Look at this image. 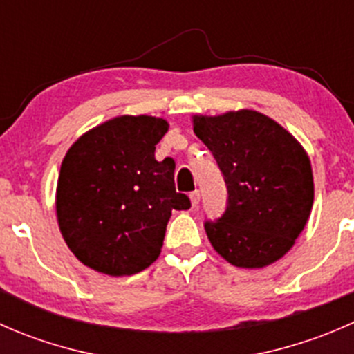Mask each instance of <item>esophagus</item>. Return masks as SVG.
<instances>
[{"label": "esophagus", "mask_w": 354, "mask_h": 354, "mask_svg": "<svg viewBox=\"0 0 354 354\" xmlns=\"http://www.w3.org/2000/svg\"><path fill=\"white\" fill-rule=\"evenodd\" d=\"M190 200H192V205L198 207V203H200V192H198V190L192 192V194H190Z\"/></svg>", "instance_id": "1"}]
</instances>
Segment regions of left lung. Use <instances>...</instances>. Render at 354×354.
<instances>
[{
  "label": "left lung",
  "mask_w": 354,
  "mask_h": 354,
  "mask_svg": "<svg viewBox=\"0 0 354 354\" xmlns=\"http://www.w3.org/2000/svg\"><path fill=\"white\" fill-rule=\"evenodd\" d=\"M227 188L226 210L203 223L214 250L230 263L259 269L295 245L313 205L306 152L281 124L257 111L195 116Z\"/></svg>",
  "instance_id": "left-lung-1"
}]
</instances>
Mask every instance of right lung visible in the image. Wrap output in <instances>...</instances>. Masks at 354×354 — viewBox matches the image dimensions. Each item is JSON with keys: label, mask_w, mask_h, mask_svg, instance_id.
<instances>
[{"label": "right lung", "mask_w": 354, "mask_h": 354, "mask_svg": "<svg viewBox=\"0 0 354 354\" xmlns=\"http://www.w3.org/2000/svg\"><path fill=\"white\" fill-rule=\"evenodd\" d=\"M167 123L120 116L82 135L66 152L56 190L59 230L91 269L131 276L159 257L171 210L190 209L174 187V160H156Z\"/></svg>", "instance_id": "1"}]
</instances>
